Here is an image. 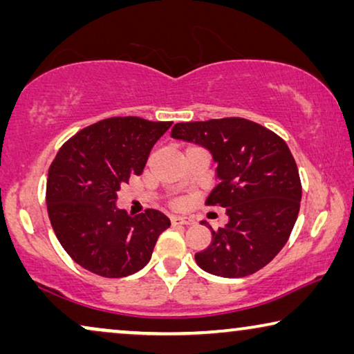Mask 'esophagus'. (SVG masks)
Here are the masks:
<instances>
[{
    "label": "esophagus",
    "mask_w": 354,
    "mask_h": 354,
    "mask_svg": "<svg viewBox=\"0 0 354 354\" xmlns=\"http://www.w3.org/2000/svg\"><path fill=\"white\" fill-rule=\"evenodd\" d=\"M171 222L174 225H190L193 224V221L190 217H182V216H172Z\"/></svg>",
    "instance_id": "esophagus-1"
}]
</instances>
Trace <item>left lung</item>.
I'll return each instance as SVG.
<instances>
[{"label": "left lung", "instance_id": "8db88e82", "mask_svg": "<svg viewBox=\"0 0 354 354\" xmlns=\"http://www.w3.org/2000/svg\"><path fill=\"white\" fill-rule=\"evenodd\" d=\"M171 137L211 153L219 183L206 205L225 207L224 227L212 230L196 264L217 277L258 272L287 243L297 222L301 182L287 143L263 125L241 118L174 125Z\"/></svg>", "mask_w": 354, "mask_h": 354}]
</instances>
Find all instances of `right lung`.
Here are the masks:
<instances>
[{
	"label": "right lung",
	"instance_id": "right-lung-1",
	"mask_svg": "<svg viewBox=\"0 0 354 354\" xmlns=\"http://www.w3.org/2000/svg\"><path fill=\"white\" fill-rule=\"evenodd\" d=\"M171 125L133 115L104 119L57 151L48 171V216L62 248L84 269L119 279L151 259L169 217L156 209L132 217L115 203L120 187L143 172L154 143Z\"/></svg>",
	"mask_w": 354,
	"mask_h": 354
}]
</instances>
